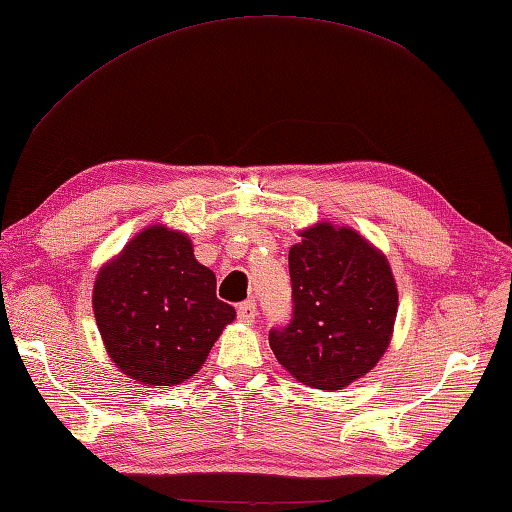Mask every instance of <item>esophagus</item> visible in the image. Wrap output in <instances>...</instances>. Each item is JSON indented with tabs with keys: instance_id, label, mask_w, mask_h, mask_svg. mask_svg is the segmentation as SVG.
<instances>
[{
	"instance_id": "34e87169",
	"label": "esophagus",
	"mask_w": 512,
	"mask_h": 512,
	"mask_svg": "<svg viewBox=\"0 0 512 512\" xmlns=\"http://www.w3.org/2000/svg\"><path fill=\"white\" fill-rule=\"evenodd\" d=\"M237 316H239V321H243V323H253L255 316H257V305L253 303V300H248V303H241L237 307Z\"/></svg>"
}]
</instances>
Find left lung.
Wrapping results in <instances>:
<instances>
[{
    "mask_svg": "<svg viewBox=\"0 0 512 512\" xmlns=\"http://www.w3.org/2000/svg\"><path fill=\"white\" fill-rule=\"evenodd\" d=\"M298 237L289 248L294 316L269 344L298 383L335 392L385 355L399 289L383 250L353 227L319 221Z\"/></svg>",
    "mask_w": 512,
    "mask_h": 512,
    "instance_id": "obj_1",
    "label": "left lung"
}]
</instances>
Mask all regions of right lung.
Segmentation results:
<instances>
[{
	"label": "right lung",
	"mask_w": 512,
	"mask_h": 512,
	"mask_svg": "<svg viewBox=\"0 0 512 512\" xmlns=\"http://www.w3.org/2000/svg\"><path fill=\"white\" fill-rule=\"evenodd\" d=\"M93 314L111 362L141 385L173 387L205 364L232 305L216 298V275L184 232L148 225L100 266Z\"/></svg>",
	"instance_id": "right-lung-1"
}]
</instances>
